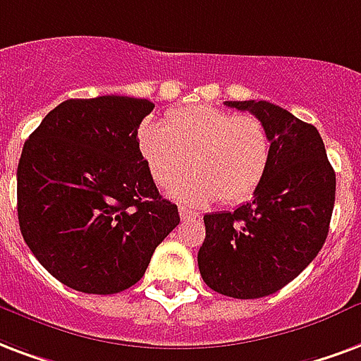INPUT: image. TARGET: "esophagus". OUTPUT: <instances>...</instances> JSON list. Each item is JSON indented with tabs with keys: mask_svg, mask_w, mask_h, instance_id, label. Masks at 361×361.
Returning <instances> with one entry per match:
<instances>
[{
	"mask_svg": "<svg viewBox=\"0 0 361 361\" xmlns=\"http://www.w3.org/2000/svg\"><path fill=\"white\" fill-rule=\"evenodd\" d=\"M180 218L181 220H197V218H201L199 212H195L191 208H185V207H180Z\"/></svg>",
	"mask_w": 361,
	"mask_h": 361,
	"instance_id": "obj_1",
	"label": "esophagus"
}]
</instances>
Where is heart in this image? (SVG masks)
Instances as JSON below:
<instances>
[{
    "label": "heart",
    "mask_w": 361,
    "mask_h": 361,
    "mask_svg": "<svg viewBox=\"0 0 361 361\" xmlns=\"http://www.w3.org/2000/svg\"><path fill=\"white\" fill-rule=\"evenodd\" d=\"M137 151L159 188H170L195 168L173 197L188 204H226L250 199L268 172L271 140L260 118L212 105L170 111L166 124L143 120L135 132Z\"/></svg>",
    "instance_id": "1"
}]
</instances>
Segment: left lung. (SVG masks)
<instances>
[{"instance_id": "8db88e82", "label": "left lung", "mask_w": 361, "mask_h": 361, "mask_svg": "<svg viewBox=\"0 0 361 361\" xmlns=\"http://www.w3.org/2000/svg\"><path fill=\"white\" fill-rule=\"evenodd\" d=\"M264 122L271 159L252 201L204 216L197 262L208 287L231 298H262L308 266L329 233L335 170L316 128L268 101H226Z\"/></svg>"}]
</instances>
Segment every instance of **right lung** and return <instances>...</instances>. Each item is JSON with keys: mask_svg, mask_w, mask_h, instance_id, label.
I'll return each mask as SVG.
<instances>
[{"mask_svg": "<svg viewBox=\"0 0 361 361\" xmlns=\"http://www.w3.org/2000/svg\"><path fill=\"white\" fill-rule=\"evenodd\" d=\"M153 109L126 95L68 99L24 143L20 233L38 262L71 289H130L180 224L178 207L160 197L137 151L135 132Z\"/></svg>", "mask_w": 361, "mask_h": 361, "instance_id": "add662e5", "label": "right lung"}]
</instances>
